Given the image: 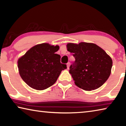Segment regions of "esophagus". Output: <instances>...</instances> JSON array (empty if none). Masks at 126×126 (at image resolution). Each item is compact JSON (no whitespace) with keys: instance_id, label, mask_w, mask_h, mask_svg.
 Here are the masks:
<instances>
[{"instance_id":"34e87169","label":"esophagus","mask_w":126,"mask_h":126,"mask_svg":"<svg viewBox=\"0 0 126 126\" xmlns=\"http://www.w3.org/2000/svg\"><path fill=\"white\" fill-rule=\"evenodd\" d=\"M70 63L69 62H68L67 64V69H69V67H70Z\"/></svg>"}]
</instances>
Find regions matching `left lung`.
Here are the masks:
<instances>
[{
  "instance_id": "obj_1",
  "label": "left lung",
  "mask_w": 126,
  "mask_h": 126,
  "mask_svg": "<svg viewBox=\"0 0 126 126\" xmlns=\"http://www.w3.org/2000/svg\"><path fill=\"white\" fill-rule=\"evenodd\" d=\"M67 50L73 53L75 61L69 73L75 84L84 90L100 88L110 77L112 61L104 49L92 43H69Z\"/></svg>"
}]
</instances>
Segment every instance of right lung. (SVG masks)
Instances as JSON below:
<instances>
[{"mask_svg": "<svg viewBox=\"0 0 126 126\" xmlns=\"http://www.w3.org/2000/svg\"><path fill=\"white\" fill-rule=\"evenodd\" d=\"M58 46L43 43L30 49L19 59L17 67L20 77L27 85L37 90L49 88L56 83L67 65L61 63V56L56 54Z\"/></svg>", "mask_w": 126, "mask_h": 126, "instance_id": "1", "label": "right lung"}]
</instances>
